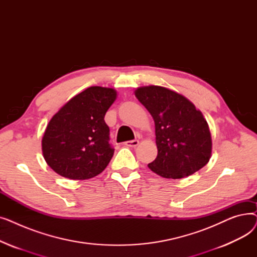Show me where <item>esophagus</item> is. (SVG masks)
Returning <instances> with one entry per match:
<instances>
[{"label":"esophagus","instance_id":"obj_1","mask_svg":"<svg viewBox=\"0 0 257 257\" xmlns=\"http://www.w3.org/2000/svg\"><path fill=\"white\" fill-rule=\"evenodd\" d=\"M139 141L138 140H132V141H128L125 143V146L127 147H137L139 145Z\"/></svg>","mask_w":257,"mask_h":257}]
</instances>
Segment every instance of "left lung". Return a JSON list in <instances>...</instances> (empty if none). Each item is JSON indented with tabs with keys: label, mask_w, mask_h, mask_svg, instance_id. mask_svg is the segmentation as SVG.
Masks as SVG:
<instances>
[{
	"label": "left lung",
	"mask_w": 257,
	"mask_h": 257,
	"mask_svg": "<svg viewBox=\"0 0 257 257\" xmlns=\"http://www.w3.org/2000/svg\"><path fill=\"white\" fill-rule=\"evenodd\" d=\"M134 93L155 123L158 153L149 169L164 178L180 179L203 168L212 143L202 112L182 94L163 86H143Z\"/></svg>",
	"instance_id": "8db88e82"
}]
</instances>
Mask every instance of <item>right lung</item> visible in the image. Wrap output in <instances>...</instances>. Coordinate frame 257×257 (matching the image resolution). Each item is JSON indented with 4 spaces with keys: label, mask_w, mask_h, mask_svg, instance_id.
<instances>
[{
    "label": "right lung",
    "mask_w": 257,
    "mask_h": 257,
    "mask_svg": "<svg viewBox=\"0 0 257 257\" xmlns=\"http://www.w3.org/2000/svg\"><path fill=\"white\" fill-rule=\"evenodd\" d=\"M116 99L113 88L91 86L53 115L42 141L44 158L60 176L85 180L109 164L114 149L104 116Z\"/></svg>",
    "instance_id": "1"
}]
</instances>
